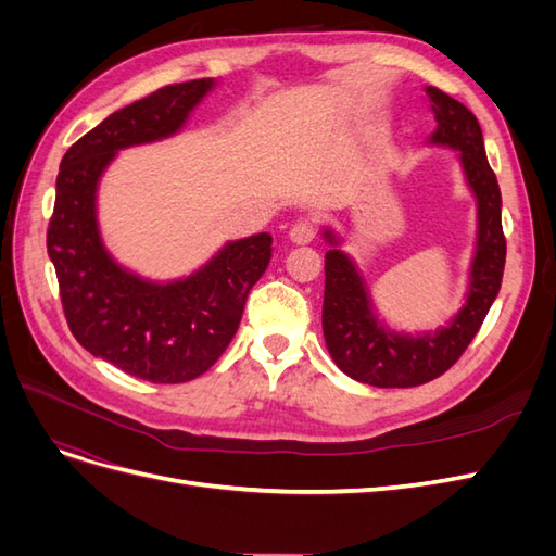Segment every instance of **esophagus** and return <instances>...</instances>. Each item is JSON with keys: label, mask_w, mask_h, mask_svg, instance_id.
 <instances>
[{"label": "esophagus", "mask_w": 556, "mask_h": 556, "mask_svg": "<svg viewBox=\"0 0 556 556\" xmlns=\"http://www.w3.org/2000/svg\"><path fill=\"white\" fill-rule=\"evenodd\" d=\"M317 237V225L313 220H296L290 229V239L294 243H308Z\"/></svg>", "instance_id": "34e87169"}]
</instances>
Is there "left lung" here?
I'll return each instance as SVG.
<instances>
[{
    "label": "left lung",
    "mask_w": 556,
    "mask_h": 556,
    "mask_svg": "<svg viewBox=\"0 0 556 556\" xmlns=\"http://www.w3.org/2000/svg\"><path fill=\"white\" fill-rule=\"evenodd\" d=\"M435 113L431 141L462 150L466 178L478 197V250L470 268V292L452 325L433 336H399L384 331L368 306L364 282L341 250L325 257L323 331L333 362L343 374L374 387H415L443 376L476 339L501 290L506 266V233L501 227V190L484 155L478 117L457 99L427 88ZM325 239H336L325 231Z\"/></svg>",
    "instance_id": "obj_1"
}]
</instances>
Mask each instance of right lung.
<instances>
[{"label": "right lung", "instance_id": "1", "mask_svg": "<svg viewBox=\"0 0 556 556\" xmlns=\"http://www.w3.org/2000/svg\"><path fill=\"white\" fill-rule=\"evenodd\" d=\"M213 86H164L111 113L66 150L46 245L62 311L76 341L121 371L178 384L220 359L239 329L245 299L271 260V233L227 243L194 276L155 285L127 274L99 241L94 190L115 150L169 137Z\"/></svg>", "mask_w": 556, "mask_h": 556}]
</instances>
